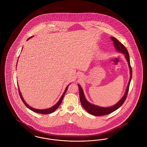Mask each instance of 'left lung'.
Here are the masks:
<instances>
[{
	"label": "left lung",
	"mask_w": 147,
	"mask_h": 147,
	"mask_svg": "<svg viewBox=\"0 0 147 147\" xmlns=\"http://www.w3.org/2000/svg\"><path fill=\"white\" fill-rule=\"evenodd\" d=\"M110 38L112 40V41L113 42L114 46L116 48V50L125 55V58L128 63V66H129V68L130 69V76H130V79L129 80L128 84L127 89H126L125 94L123 95V96L116 105H113L111 107H100V106H96V105L91 104L90 102H89L86 100V98L84 96V92L83 91L82 87L80 86V85L78 84V87H79V90L80 101L82 105L83 106L84 109L87 112H89V113H90L92 115L97 116H104V115H106L109 113H111L112 112L116 111L117 109H119V107H120L122 105H123V104L125 101L127 96L128 92L129 90V84L131 83V80L132 76V67H131V64H130L129 56L128 52L126 49V47L122 43H121V42H119V40H117L116 38H115L113 37H111Z\"/></svg>",
	"instance_id": "1"
}]
</instances>
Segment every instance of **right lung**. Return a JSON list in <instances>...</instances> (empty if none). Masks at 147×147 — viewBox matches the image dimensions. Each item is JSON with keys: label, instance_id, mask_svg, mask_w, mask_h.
Wrapping results in <instances>:
<instances>
[{"label": "right lung", "instance_id": "add662e5", "mask_svg": "<svg viewBox=\"0 0 147 147\" xmlns=\"http://www.w3.org/2000/svg\"><path fill=\"white\" fill-rule=\"evenodd\" d=\"M31 37H32V36H31V37H29L28 39V40L30 38H31ZM16 65H17V64H16ZM69 85V84L67 86V88H65V90L64 91V92H63V94H62V95L61 98L59 99V100L58 101V102L56 104L54 105L53 106H52V107H50L49 109H44V110L36 109H34V108H33V107H31V106H30L29 105H28V104L25 102V101H24V98H23L22 96V95H21V92H20V90H19V88H19V89H18V90H19V92L20 96V98H21V99L22 100V102H24V104H25V105L30 110H31V111H34V112H36V113H41V114H49V113H52V112H54V111L56 110V109H57L59 106V105H61V102H62V100H63V98H64V96L65 94L66 93V91H67V89H68V88Z\"/></svg>", "mask_w": 147, "mask_h": 147}]
</instances>
